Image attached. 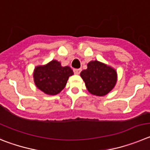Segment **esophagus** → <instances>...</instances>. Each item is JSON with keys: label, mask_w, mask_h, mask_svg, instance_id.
<instances>
[{"label": "esophagus", "mask_w": 150, "mask_h": 150, "mask_svg": "<svg viewBox=\"0 0 150 150\" xmlns=\"http://www.w3.org/2000/svg\"><path fill=\"white\" fill-rule=\"evenodd\" d=\"M73 71H74V73L75 74H76V75H79L81 72V69H75Z\"/></svg>", "instance_id": "obj_1"}]
</instances>
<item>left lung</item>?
Segmentation results:
<instances>
[{
	"label": "left lung",
	"mask_w": 150,
	"mask_h": 150,
	"mask_svg": "<svg viewBox=\"0 0 150 150\" xmlns=\"http://www.w3.org/2000/svg\"><path fill=\"white\" fill-rule=\"evenodd\" d=\"M87 90L93 95L102 96L108 94L117 83V71L98 60L90 61L87 69L81 72Z\"/></svg>",
	"instance_id": "left-lung-1"
}]
</instances>
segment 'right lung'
<instances>
[{
	"label": "right lung",
	"mask_w": 150,
	"mask_h": 150,
	"mask_svg": "<svg viewBox=\"0 0 150 150\" xmlns=\"http://www.w3.org/2000/svg\"><path fill=\"white\" fill-rule=\"evenodd\" d=\"M69 67H62L54 60L45 66L36 67L33 72L34 83L37 88L48 95H56L65 87L69 76L73 75Z\"/></svg>",
	"instance_id": "1"
}]
</instances>
